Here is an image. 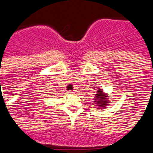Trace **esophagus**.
Masks as SVG:
<instances>
[{
  "label": "esophagus",
  "mask_w": 153,
  "mask_h": 153,
  "mask_svg": "<svg viewBox=\"0 0 153 153\" xmlns=\"http://www.w3.org/2000/svg\"><path fill=\"white\" fill-rule=\"evenodd\" d=\"M69 93H75V91L74 90V91H70V92H69Z\"/></svg>",
  "instance_id": "34e87169"
}]
</instances>
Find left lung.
Wrapping results in <instances>:
<instances>
[{
  "mask_svg": "<svg viewBox=\"0 0 153 153\" xmlns=\"http://www.w3.org/2000/svg\"><path fill=\"white\" fill-rule=\"evenodd\" d=\"M109 98L107 94L103 92L102 89H98L95 94L94 103L96 104L97 109H105L109 105Z\"/></svg>",
  "mask_w": 153,
  "mask_h": 153,
  "instance_id": "obj_1",
  "label": "left lung"
}]
</instances>
